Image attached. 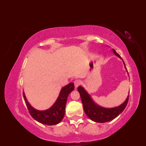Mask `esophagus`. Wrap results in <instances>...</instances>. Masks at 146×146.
I'll use <instances>...</instances> for the list:
<instances>
[{"instance_id":"esophagus-1","label":"esophagus","mask_w":146,"mask_h":146,"mask_svg":"<svg viewBox=\"0 0 146 146\" xmlns=\"http://www.w3.org/2000/svg\"><path fill=\"white\" fill-rule=\"evenodd\" d=\"M82 84V82L80 80H75V81L74 82L75 87V88H78V87L79 86H80V85H81Z\"/></svg>"}]
</instances>
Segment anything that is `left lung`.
<instances>
[{
	"instance_id": "obj_1",
	"label": "left lung",
	"mask_w": 146,
	"mask_h": 146,
	"mask_svg": "<svg viewBox=\"0 0 146 146\" xmlns=\"http://www.w3.org/2000/svg\"><path fill=\"white\" fill-rule=\"evenodd\" d=\"M113 51L115 56L121 59V56L115 51V50L113 49ZM123 64H124L125 68L126 69L124 62H123ZM78 90L81 97L85 113L92 121L98 122V123H105V122L112 121L123 112L128 104L129 94L125 102L119 106L114 107V108H104L97 104L82 86H79Z\"/></svg>"
}]
</instances>
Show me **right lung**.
I'll list each match as a JSON object with an SVG mask.
<instances>
[{"label": "right lung", "instance_id": "1", "mask_svg": "<svg viewBox=\"0 0 146 146\" xmlns=\"http://www.w3.org/2000/svg\"><path fill=\"white\" fill-rule=\"evenodd\" d=\"M73 89H74V84L72 82L62 88L59 96L56 102L48 109L44 110H36L31 106L27 100L24 92H23V97L31 117L37 121L42 124L52 125L58 124L62 120L65 114V106L67 101V98Z\"/></svg>", "mask_w": 146, "mask_h": 146}]
</instances>
